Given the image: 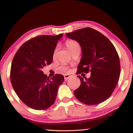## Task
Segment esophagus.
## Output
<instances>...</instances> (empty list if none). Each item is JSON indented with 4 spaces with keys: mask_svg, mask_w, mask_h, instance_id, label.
I'll return each instance as SVG.
<instances>
[{
    "mask_svg": "<svg viewBox=\"0 0 133 133\" xmlns=\"http://www.w3.org/2000/svg\"><path fill=\"white\" fill-rule=\"evenodd\" d=\"M70 77H71L69 75H67V74H65V75H64V77L65 81H67Z\"/></svg>",
    "mask_w": 133,
    "mask_h": 133,
    "instance_id": "esophagus-1",
    "label": "esophagus"
}]
</instances>
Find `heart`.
Returning a JSON list of instances; mask_svg holds the SVG:
<instances>
[{
  "label": "heart",
  "instance_id": "heart-1",
  "mask_svg": "<svg viewBox=\"0 0 133 133\" xmlns=\"http://www.w3.org/2000/svg\"><path fill=\"white\" fill-rule=\"evenodd\" d=\"M66 46L68 49H69V50L70 51V52L72 53L73 51H75L77 49H80V46L78 43L76 41V40H69L66 42ZM58 51V48H56L55 49V51H54V53L53 55L54 56H55L56 55V53H57ZM60 69L62 71H66L67 70V67H65V66H62L60 68Z\"/></svg>",
  "mask_w": 133,
  "mask_h": 133
}]
</instances>
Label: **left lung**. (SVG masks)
Returning <instances> with one entry per match:
<instances>
[{
	"mask_svg": "<svg viewBox=\"0 0 133 133\" xmlns=\"http://www.w3.org/2000/svg\"><path fill=\"white\" fill-rule=\"evenodd\" d=\"M66 36L82 47L77 73L91 72L89 78L77 76L81 84L74 92L76 97L87 105L104 102L111 95L120 77V63L116 48L104 35L90 28L78 29Z\"/></svg>",
	"mask_w": 133,
	"mask_h": 133,
	"instance_id": "obj_1",
	"label": "left lung"
}]
</instances>
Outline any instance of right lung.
Here are the masks:
<instances>
[{
  "label": "right lung",
  "instance_id": "right-lung-1",
  "mask_svg": "<svg viewBox=\"0 0 133 133\" xmlns=\"http://www.w3.org/2000/svg\"><path fill=\"white\" fill-rule=\"evenodd\" d=\"M63 34L41 35L21 46L13 58L10 80L19 98L35 110L48 109L55 102L58 87L64 76L56 75L50 78L42 69L53 62L56 44Z\"/></svg>",
  "mask_w": 133,
  "mask_h": 133
}]
</instances>
